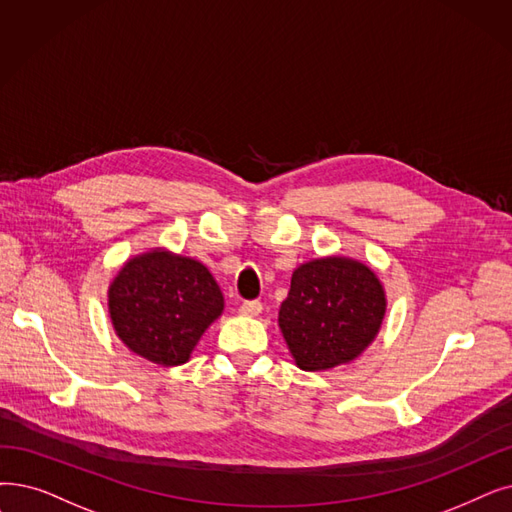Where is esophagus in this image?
<instances>
[{
    "label": "esophagus",
    "instance_id": "esophagus-1",
    "mask_svg": "<svg viewBox=\"0 0 512 512\" xmlns=\"http://www.w3.org/2000/svg\"><path fill=\"white\" fill-rule=\"evenodd\" d=\"M261 309H263V305L259 301H244L238 309V314L247 316V318H257L261 314Z\"/></svg>",
    "mask_w": 512,
    "mask_h": 512
}]
</instances>
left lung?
<instances>
[{
    "instance_id": "obj_1",
    "label": "left lung",
    "mask_w": 512,
    "mask_h": 512,
    "mask_svg": "<svg viewBox=\"0 0 512 512\" xmlns=\"http://www.w3.org/2000/svg\"><path fill=\"white\" fill-rule=\"evenodd\" d=\"M387 311L383 282L366 263L328 255L301 263L278 311V326L305 372L353 362L379 335Z\"/></svg>"
}]
</instances>
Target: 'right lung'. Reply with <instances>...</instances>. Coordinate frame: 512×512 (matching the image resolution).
<instances>
[{
	"label": "right lung",
	"mask_w": 512,
	"mask_h": 512,
	"mask_svg": "<svg viewBox=\"0 0 512 512\" xmlns=\"http://www.w3.org/2000/svg\"><path fill=\"white\" fill-rule=\"evenodd\" d=\"M224 311V295L201 261L150 249L123 263L108 286L117 337L140 358L180 366Z\"/></svg>",
	"instance_id": "add662e5"
}]
</instances>
